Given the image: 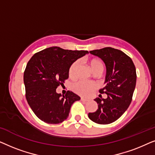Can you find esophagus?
Masks as SVG:
<instances>
[{"label":"esophagus","instance_id":"obj_1","mask_svg":"<svg viewBox=\"0 0 155 155\" xmlns=\"http://www.w3.org/2000/svg\"><path fill=\"white\" fill-rule=\"evenodd\" d=\"M81 101H88L89 100H88V99H87L83 98V97H81Z\"/></svg>","mask_w":155,"mask_h":155}]
</instances>
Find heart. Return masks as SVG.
<instances>
[{"instance_id":"obj_1","label":"heart","mask_w":155,"mask_h":155,"mask_svg":"<svg viewBox=\"0 0 155 155\" xmlns=\"http://www.w3.org/2000/svg\"><path fill=\"white\" fill-rule=\"evenodd\" d=\"M89 65H90L91 70L93 73H100L103 71L104 66L103 63L98 59L93 58L89 61ZM79 61H75L70 66L68 70V75L71 78H75L77 74V71L79 67ZM97 88V84L94 82L80 81L75 83L73 85V90L78 94L83 95V96H87L90 94L94 90Z\"/></svg>"}]
</instances>
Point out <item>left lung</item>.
<instances>
[{"instance_id": "8db88e82", "label": "left lung", "mask_w": 155, "mask_h": 155, "mask_svg": "<svg viewBox=\"0 0 155 155\" xmlns=\"http://www.w3.org/2000/svg\"><path fill=\"white\" fill-rule=\"evenodd\" d=\"M90 53L99 57L105 63L106 86L99 92L107 94V98L95 99L98 109L89 113L88 117L96 124H111L124 114L132 101L136 84V70L132 59L118 49L105 47Z\"/></svg>"}]
</instances>
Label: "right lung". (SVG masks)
I'll use <instances>...</instances> for the list:
<instances>
[{"instance_id": "add662e5", "label": "right lung", "mask_w": 155, "mask_h": 155, "mask_svg": "<svg viewBox=\"0 0 155 155\" xmlns=\"http://www.w3.org/2000/svg\"><path fill=\"white\" fill-rule=\"evenodd\" d=\"M88 53L53 46L36 53L28 61L24 72L25 96L42 121L57 124L68 117L72 104L80 97L71 91L62 96L56 90L68 78L72 63Z\"/></svg>"}]
</instances>
